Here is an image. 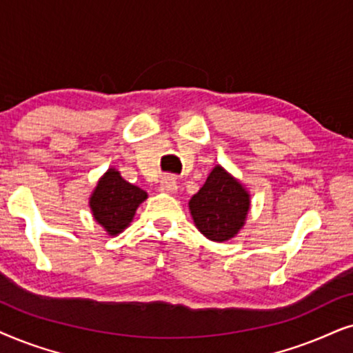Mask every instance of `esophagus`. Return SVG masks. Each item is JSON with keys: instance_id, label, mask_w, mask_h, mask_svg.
I'll use <instances>...</instances> for the list:
<instances>
[{"instance_id": "1", "label": "esophagus", "mask_w": 353, "mask_h": 353, "mask_svg": "<svg viewBox=\"0 0 353 353\" xmlns=\"http://www.w3.org/2000/svg\"><path fill=\"white\" fill-rule=\"evenodd\" d=\"M159 190L166 192V194H176L177 192V182L174 176H164L161 179V184H159Z\"/></svg>"}]
</instances>
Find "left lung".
Listing matches in <instances>:
<instances>
[{
	"instance_id": "obj_1",
	"label": "left lung",
	"mask_w": 353,
	"mask_h": 353,
	"mask_svg": "<svg viewBox=\"0 0 353 353\" xmlns=\"http://www.w3.org/2000/svg\"><path fill=\"white\" fill-rule=\"evenodd\" d=\"M189 210L196 229L213 242L236 237L250 210V194L223 166H214L203 187L192 196Z\"/></svg>"
}]
</instances>
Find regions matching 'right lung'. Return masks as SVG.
Returning <instances> with one entry per match:
<instances>
[{
    "instance_id": "obj_1",
    "label": "right lung",
    "mask_w": 353,
    "mask_h": 353,
    "mask_svg": "<svg viewBox=\"0 0 353 353\" xmlns=\"http://www.w3.org/2000/svg\"><path fill=\"white\" fill-rule=\"evenodd\" d=\"M147 196V192L122 179L119 171L110 168L98 181L88 203L97 223L110 236H117L132 223L135 211Z\"/></svg>"
}]
</instances>
